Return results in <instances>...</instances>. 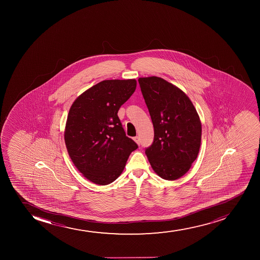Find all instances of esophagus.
I'll list each match as a JSON object with an SVG mask.
<instances>
[{"label": "esophagus", "mask_w": 260, "mask_h": 260, "mask_svg": "<svg viewBox=\"0 0 260 260\" xmlns=\"http://www.w3.org/2000/svg\"><path fill=\"white\" fill-rule=\"evenodd\" d=\"M134 141L138 144V145H141V139L139 136H136V137L134 138Z\"/></svg>", "instance_id": "esophagus-1"}]
</instances>
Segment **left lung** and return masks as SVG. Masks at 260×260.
I'll return each mask as SVG.
<instances>
[{"label": "left lung", "instance_id": "1", "mask_svg": "<svg viewBox=\"0 0 260 260\" xmlns=\"http://www.w3.org/2000/svg\"><path fill=\"white\" fill-rule=\"evenodd\" d=\"M139 83L154 128L146 156L160 178L179 179L200 152L202 127L199 114L188 96L164 79L140 78Z\"/></svg>", "mask_w": 260, "mask_h": 260}]
</instances>
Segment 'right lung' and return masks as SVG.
Here are the masks:
<instances>
[{
    "mask_svg": "<svg viewBox=\"0 0 260 260\" xmlns=\"http://www.w3.org/2000/svg\"><path fill=\"white\" fill-rule=\"evenodd\" d=\"M136 80L99 82L75 100L67 119L64 140L72 161L97 185L114 182L138 145L125 135L119 108L136 88Z\"/></svg>",
    "mask_w": 260,
    "mask_h": 260,
    "instance_id": "add662e5",
    "label": "right lung"
}]
</instances>
